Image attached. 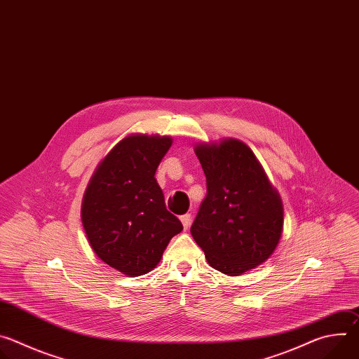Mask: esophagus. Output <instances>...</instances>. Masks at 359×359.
I'll list each match as a JSON object with an SVG mask.
<instances>
[{
  "label": "esophagus",
  "mask_w": 359,
  "mask_h": 359,
  "mask_svg": "<svg viewBox=\"0 0 359 359\" xmlns=\"http://www.w3.org/2000/svg\"><path fill=\"white\" fill-rule=\"evenodd\" d=\"M180 222H182L183 227L187 229V227L190 226V223H191V215H190V213H186V215L180 216Z\"/></svg>",
  "instance_id": "obj_1"
}]
</instances>
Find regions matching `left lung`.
Instances as JSON below:
<instances>
[{
    "instance_id": "8db88e82",
    "label": "left lung",
    "mask_w": 359,
    "mask_h": 359,
    "mask_svg": "<svg viewBox=\"0 0 359 359\" xmlns=\"http://www.w3.org/2000/svg\"><path fill=\"white\" fill-rule=\"evenodd\" d=\"M208 194L190 227L208 263L238 276L264 263L283 231V204L254 153L243 142L223 140L194 149Z\"/></svg>"
}]
</instances>
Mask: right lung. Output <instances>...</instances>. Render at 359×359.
<instances>
[{
	"label": "right lung",
	"mask_w": 359,
	"mask_h": 359,
	"mask_svg": "<svg viewBox=\"0 0 359 359\" xmlns=\"http://www.w3.org/2000/svg\"><path fill=\"white\" fill-rule=\"evenodd\" d=\"M170 146L168 136L125 137L100 162L85 191L82 224L90 247L126 276L155 269L170 238L183 230L155 179Z\"/></svg>",
	"instance_id": "1"
}]
</instances>
